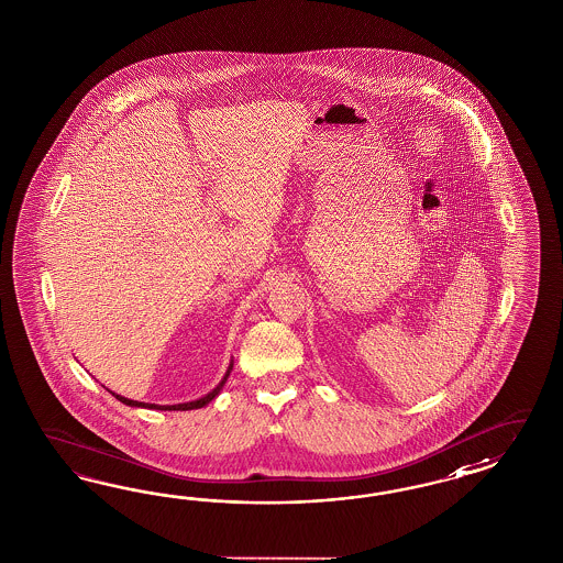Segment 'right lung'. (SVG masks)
<instances>
[{"label": "right lung", "mask_w": 563, "mask_h": 563, "mask_svg": "<svg viewBox=\"0 0 563 563\" xmlns=\"http://www.w3.org/2000/svg\"><path fill=\"white\" fill-rule=\"evenodd\" d=\"M232 368H234V360H230V364H228V368H225V374L222 376V380H220L218 385L213 386V388L209 390L208 395H203V397H199V399H195V401L177 402V405H156V402L133 401V399H128V397H123V395H117L113 390H109V393H113L114 399H119V401L123 402V405H129V407L161 409V411H191V409H201V407H206L208 402L213 401V399L220 395V390L224 388L225 380H228V376H230Z\"/></svg>", "instance_id": "1"}]
</instances>
